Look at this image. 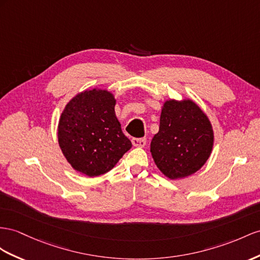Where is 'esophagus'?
<instances>
[{"mask_svg":"<svg viewBox=\"0 0 260 260\" xmlns=\"http://www.w3.org/2000/svg\"><path fill=\"white\" fill-rule=\"evenodd\" d=\"M132 143L133 146H135V147H145L146 138H133Z\"/></svg>","mask_w":260,"mask_h":260,"instance_id":"esophagus-1","label":"esophagus"}]
</instances>
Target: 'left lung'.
I'll list each match as a JSON object with an SVG mask.
<instances>
[{
  "mask_svg": "<svg viewBox=\"0 0 260 260\" xmlns=\"http://www.w3.org/2000/svg\"><path fill=\"white\" fill-rule=\"evenodd\" d=\"M213 144V126L193 100H166L159 131L150 143L152 159L162 175L177 180L196 174L208 161Z\"/></svg>",
  "mask_w": 260,
  "mask_h": 260,
  "instance_id": "1",
  "label": "left lung"
}]
</instances>
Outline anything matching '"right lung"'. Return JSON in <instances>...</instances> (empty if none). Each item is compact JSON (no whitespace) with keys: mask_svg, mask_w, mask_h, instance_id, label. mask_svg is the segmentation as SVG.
<instances>
[{"mask_svg":"<svg viewBox=\"0 0 260 260\" xmlns=\"http://www.w3.org/2000/svg\"><path fill=\"white\" fill-rule=\"evenodd\" d=\"M116 99L109 90L94 88L70 99L58 123V144L71 167L88 177L115 167L132 148L115 114Z\"/></svg>","mask_w":260,"mask_h":260,"instance_id":"obj_1","label":"right lung"}]
</instances>
